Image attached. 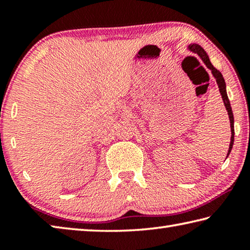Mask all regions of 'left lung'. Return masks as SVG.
I'll return each instance as SVG.
<instances>
[{
    "instance_id": "obj_1",
    "label": "left lung",
    "mask_w": 250,
    "mask_h": 250,
    "mask_svg": "<svg viewBox=\"0 0 250 250\" xmlns=\"http://www.w3.org/2000/svg\"><path fill=\"white\" fill-rule=\"evenodd\" d=\"M189 49L192 50V52L196 53L198 56L202 58V61L204 62V64L206 65L207 68H209L211 70V74L216 79L217 84H218V88H219V92H221L222 95V98L224 101V104H225L226 110L228 112V117H229V120H230V129H231V138H230V145H229V149H228V153L227 156L229 155L230 151H231V147L232 145H234V134H235V131H234V116H232V111H231V107H230V103H229V99H228L227 94H226V83H225V80L223 78V75L221 74V71L217 70L215 67L211 65V62L209 61L208 56H207V54L204 49H203L200 45H196V44H193L189 46Z\"/></svg>"
}]
</instances>
